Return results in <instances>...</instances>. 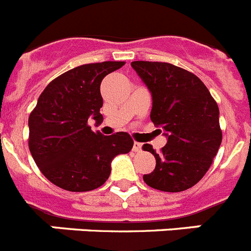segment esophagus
<instances>
[{
    "label": "esophagus",
    "mask_w": 251,
    "mask_h": 251,
    "mask_svg": "<svg viewBox=\"0 0 251 251\" xmlns=\"http://www.w3.org/2000/svg\"><path fill=\"white\" fill-rule=\"evenodd\" d=\"M133 151H134V152H141L142 143H139V142H134V145H133Z\"/></svg>",
    "instance_id": "1"
}]
</instances>
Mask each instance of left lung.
I'll return each mask as SVG.
<instances>
[{
  "instance_id": "obj_1",
  "label": "left lung",
  "mask_w": 251,
  "mask_h": 251,
  "mask_svg": "<svg viewBox=\"0 0 251 251\" xmlns=\"http://www.w3.org/2000/svg\"><path fill=\"white\" fill-rule=\"evenodd\" d=\"M130 65L152 97L151 121L167 138L159 154L143 146L156 158L143 179L159 191H185L205 176L221 145L219 106L205 84L185 69L152 61Z\"/></svg>"
}]
</instances>
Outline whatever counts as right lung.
Returning a JSON list of instances; mask_svg holds the SVG:
<instances>
[{
	"label": "right lung",
	"instance_id": "right-lung-1",
	"mask_svg": "<svg viewBox=\"0 0 251 251\" xmlns=\"http://www.w3.org/2000/svg\"><path fill=\"white\" fill-rule=\"evenodd\" d=\"M123 61L77 66L57 76L39 97L28 118V147L44 176L66 191H92L105 182L112 161L133 141L126 132L103 136L88 119L103 122L100 83Z\"/></svg>",
	"mask_w": 251,
	"mask_h": 251
}]
</instances>
